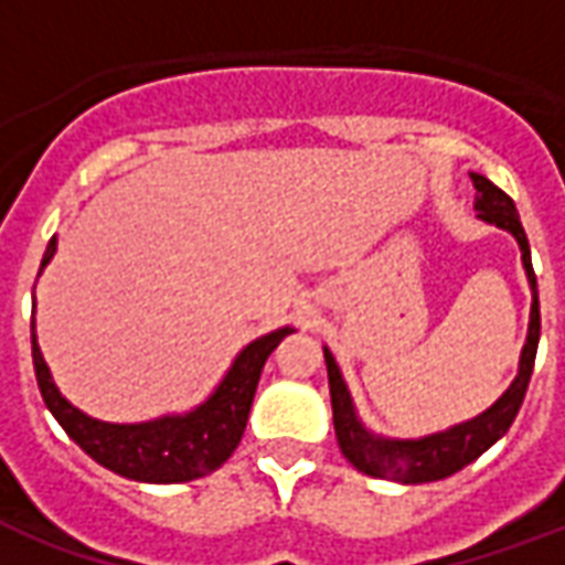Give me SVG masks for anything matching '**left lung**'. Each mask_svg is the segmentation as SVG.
Wrapping results in <instances>:
<instances>
[{"instance_id": "left-lung-1", "label": "left lung", "mask_w": 565, "mask_h": 565, "mask_svg": "<svg viewBox=\"0 0 565 565\" xmlns=\"http://www.w3.org/2000/svg\"><path fill=\"white\" fill-rule=\"evenodd\" d=\"M475 184V209L478 217L487 223H497L502 230H509L523 254V269L533 287V308H530V335L523 344L521 354V372L511 381V387L497 403L487 408L484 415L475 420H466L460 426H450L448 433H436V436L417 438V441H391V438H375L372 433L363 429L356 420L354 405H351V393L344 387L342 372L335 366L332 354L323 348L327 356V372H330V396H332V424H335V441L342 448L344 460L354 469L372 478H384V481H399V484H426V481H441L448 475L460 472L462 466L478 460L497 438L509 433L514 417L521 412L523 396L530 387V375H533L535 348H539V330H542V318H539V287H535L533 259H530V242L523 233L521 217L514 209V199L502 193L493 181H487L484 174H472Z\"/></svg>"}]
</instances>
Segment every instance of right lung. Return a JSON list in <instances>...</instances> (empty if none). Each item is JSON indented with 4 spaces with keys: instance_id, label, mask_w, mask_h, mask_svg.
<instances>
[{
    "instance_id": "right-lung-1",
    "label": "right lung",
    "mask_w": 565,
    "mask_h": 565,
    "mask_svg": "<svg viewBox=\"0 0 565 565\" xmlns=\"http://www.w3.org/2000/svg\"><path fill=\"white\" fill-rule=\"evenodd\" d=\"M56 250V238L47 242L42 269L51 263ZM32 330V366L35 381L42 391L44 405L60 420L68 438H75L93 460L111 469V472L132 478V481H150V484H178L193 481L202 475L221 469L233 457V450L242 441L250 403L257 393L259 372L266 366L269 354L281 344L287 332L275 330L250 342L235 356L233 369L226 372L221 387L211 393L209 403H202L196 412L184 417H160L148 424H103L93 420L75 405L66 403L51 381V372L44 366V356L35 344V323Z\"/></svg>"
}]
</instances>
